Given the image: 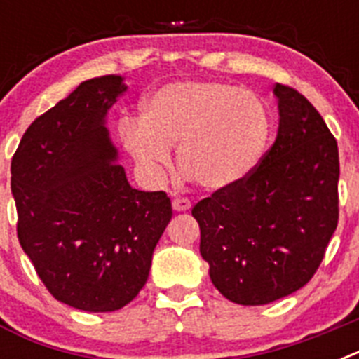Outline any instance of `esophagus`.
I'll list each match as a JSON object with an SVG mask.
<instances>
[{"label": "esophagus", "instance_id": "34e87169", "mask_svg": "<svg viewBox=\"0 0 359 359\" xmlns=\"http://www.w3.org/2000/svg\"><path fill=\"white\" fill-rule=\"evenodd\" d=\"M172 208L176 212H187L192 208V203H190V199L187 198H176L172 201Z\"/></svg>", "mask_w": 359, "mask_h": 359}]
</instances>
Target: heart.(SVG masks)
Segmentation results:
<instances>
[{"label": "heart", "instance_id": "1", "mask_svg": "<svg viewBox=\"0 0 359 359\" xmlns=\"http://www.w3.org/2000/svg\"><path fill=\"white\" fill-rule=\"evenodd\" d=\"M269 111L253 91L215 81L174 82L147 98L142 122L126 120V149L149 172H160L177 144V163L208 190L237 185L261 160L269 138Z\"/></svg>", "mask_w": 359, "mask_h": 359}]
</instances>
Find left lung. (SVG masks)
<instances>
[{
	"instance_id": "1",
	"label": "left lung",
	"mask_w": 359,
	"mask_h": 359,
	"mask_svg": "<svg viewBox=\"0 0 359 359\" xmlns=\"http://www.w3.org/2000/svg\"><path fill=\"white\" fill-rule=\"evenodd\" d=\"M277 140L243 182L192 208L212 284L241 306L287 297L316 273L338 226V144L315 106L275 84Z\"/></svg>"
}]
</instances>
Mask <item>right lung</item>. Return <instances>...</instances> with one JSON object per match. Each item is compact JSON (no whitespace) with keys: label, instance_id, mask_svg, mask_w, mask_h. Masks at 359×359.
<instances>
[{"label":"right lung","instance_id":"1","mask_svg":"<svg viewBox=\"0 0 359 359\" xmlns=\"http://www.w3.org/2000/svg\"><path fill=\"white\" fill-rule=\"evenodd\" d=\"M123 90L118 75L81 82L30 123L11 163L21 248L53 298L90 313L140 293L172 219L163 190L133 189L116 163L106 113Z\"/></svg>","mask_w":359,"mask_h":359}]
</instances>
